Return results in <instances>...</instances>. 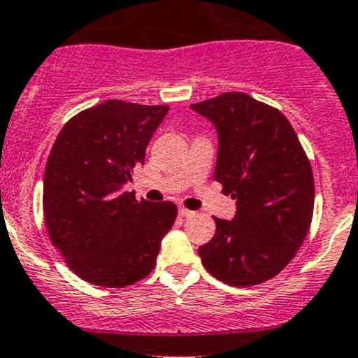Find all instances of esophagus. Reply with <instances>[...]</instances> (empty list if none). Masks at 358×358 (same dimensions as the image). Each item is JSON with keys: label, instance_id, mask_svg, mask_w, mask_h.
Returning a JSON list of instances; mask_svg holds the SVG:
<instances>
[{"label": "esophagus", "instance_id": "1", "mask_svg": "<svg viewBox=\"0 0 358 358\" xmlns=\"http://www.w3.org/2000/svg\"><path fill=\"white\" fill-rule=\"evenodd\" d=\"M179 215H180V217H193L194 212H193V210L184 208V206H179Z\"/></svg>", "mask_w": 358, "mask_h": 358}]
</instances>
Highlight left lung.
I'll return each mask as SVG.
<instances>
[{
    "mask_svg": "<svg viewBox=\"0 0 358 358\" xmlns=\"http://www.w3.org/2000/svg\"><path fill=\"white\" fill-rule=\"evenodd\" d=\"M215 125L213 178L236 200L233 220L217 219L198 248L205 268L231 286L278 275L303 243L314 213V176L296 132L279 110L238 91L194 103Z\"/></svg>",
    "mask_w": 358,
    "mask_h": 358,
    "instance_id": "left-lung-1",
    "label": "left lung"
}]
</instances>
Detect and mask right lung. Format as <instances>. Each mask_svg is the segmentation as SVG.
<instances>
[{"mask_svg": "<svg viewBox=\"0 0 358 358\" xmlns=\"http://www.w3.org/2000/svg\"><path fill=\"white\" fill-rule=\"evenodd\" d=\"M165 105L108 99L64 125L46 162L44 222L73 274L103 288L134 285L153 271L178 217L172 201L124 191L167 115Z\"/></svg>", "mask_w": 358, "mask_h": 358, "instance_id": "add662e5", "label": "right lung"}]
</instances>
